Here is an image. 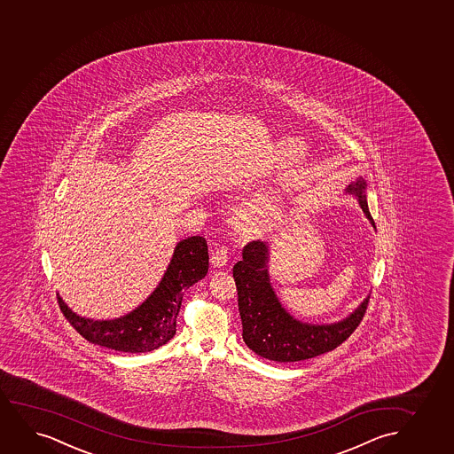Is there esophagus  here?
<instances>
[{"instance_id":"34e87169","label":"esophagus","mask_w":454,"mask_h":454,"mask_svg":"<svg viewBox=\"0 0 454 454\" xmlns=\"http://www.w3.org/2000/svg\"><path fill=\"white\" fill-rule=\"evenodd\" d=\"M228 262V251L224 247H217L214 249L213 257H211V264L214 268H222Z\"/></svg>"}]
</instances>
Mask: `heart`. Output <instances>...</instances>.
I'll return each instance as SVG.
<instances>
[{
	"mask_svg": "<svg viewBox=\"0 0 454 454\" xmlns=\"http://www.w3.org/2000/svg\"><path fill=\"white\" fill-rule=\"evenodd\" d=\"M285 209V199L280 191H266L254 197L241 209L239 228L241 232L252 237H262L274 230Z\"/></svg>",
	"mask_w": 454,
	"mask_h": 454,
	"instance_id": "heart-1",
	"label": "heart"
}]
</instances>
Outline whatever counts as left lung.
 I'll use <instances>...</instances> for the list:
<instances>
[{
    "instance_id": "1",
    "label": "left lung",
    "mask_w": 454,
    "mask_h": 454,
    "mask_svg": "<svg viewBox=\"0 0 454 454\" xmlns=\"http://www.w3.org/2000/svg\"><path fill=\"white\" fill-rule=\"evenodd\" d=\"M356 199L370 224L375 222L367 205V184L359 176L344 190ZM270 247L264 241H252L243 249V258L232 269L243 341L262 358L277 363H294L331 352L346 341L364 317L369 295L346 318L335 323L314 325L295 318L277 297L269 275Z\"/></svg>"
}]
</instances>
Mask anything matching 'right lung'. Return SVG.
Returning a JSON list of instances; mask_svg holds the SVG:
<instances>
[{"instance_id":"obj_1","label":"right lung","mask_w":454,"mask_h":454,"mask_svg":"<svg viewBox=\"0 0 454 454\" xmlns=\"http://www.w3.org/2000/svg\"><path fill=\"white\" fill-rule=\"evenodd\" d=\"M207 260V245L203 237L192 235L180 240L156 289L145 301L119 318H87L68 308L59 294L58 301L68 323L87 341L119 352H152L173 338L184 294L205 278L209 268Z\"/></svg>"}]
</instances>
